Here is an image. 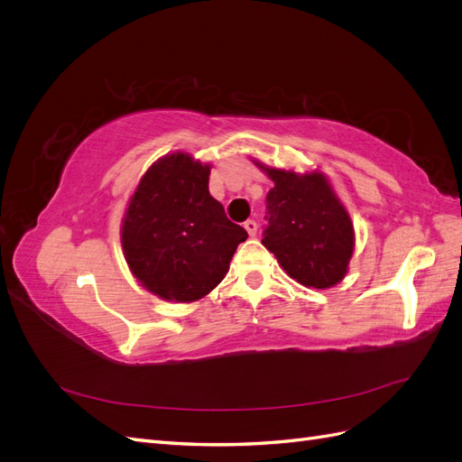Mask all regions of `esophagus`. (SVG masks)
Here are the masks:
<instances>
[{
	"mask_svg": "<svg viewBox=\"0 0 462 462\" xmlns=\"http://www.w3.org/2000/svg\"><path fill=\"white\" fill-rule=\"evenodd\" d=\"M245 229L250 236H254L256 231H258V223L254 219H248V221H245Z\"/></svg>",
	"mask_w": 462,
	"mask_h": 462,
	"instance_id": "obj_1",
	"label": "esophagus"
}]
</instances>
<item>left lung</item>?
<instances>
[{"label": "left lung", "mask_w": 462, "mask_h": 462, "mask_svg": "<svg viewBox=\"0 0 462 462\" xmlns=\"http://www.w3.org/2000/svg\"><path fill=\"white\" fill-rule=\"evenodd\" d=\"M256 165L273 180V189L265 197L268 226L262 245L300 285H337L353 256L355 229L326 175H299L258 162Z\"/></svg>", "instance_id": "8db88e82"}]
</instances>
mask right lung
Wrapping results in <instances>:
<instances>
[{"mask_svg": "<svg viewBox=\"0 0 462 462\" xmlns=\"http://www.w3.org/2000/svg\"><path fill=\"white\" fill-rule=\"evenodd\" d=\"M209 165L175 152L143 175L121 226L133 275L163 300L192 302L216 289L248 233L209 194Z\"/></svg>", "mask_w": 462, "mask_h": 462, "instance_id": "1", "label": "right lung"}]
</instances>
